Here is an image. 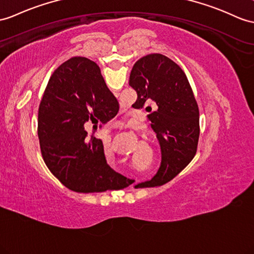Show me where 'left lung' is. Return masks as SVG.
I'll return each mask as SVG.
<instances>
[{"label":"left lung","mask_w":254,"mask_h":254,"mask_svg":"<svg viewBox=\"0 0 254 254\" xmlns=\"http://www.w3.org/2000/svg\"><path fill=\"white\" fill-rule=\"evenodd\" d=\"M129 85L137 91L134 104L138 109L146 102L156 103V111L147 119L162 151L157 174L134 188L160 187L180 174L195 156L199 138L198 106L183 70L162 54L139 59L132 66Z\"/></svg>","instance_id":"8db88e82"}]
</instances>
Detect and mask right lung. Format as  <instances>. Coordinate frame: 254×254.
<instances>
[{
	"label": "right lung",
	"instance_id": "add662e5",
	"mask_svg": "<svg viewBox=\"0 0 254 254\" xmlns=\"http://www.w3.org/2000/svg\"><path fill=\"white\" fill-rule=\"evenodd\" d=\"M119 109L94 61L73 57L53 73L40 103L38 134L47 168L65 188L101 193L130 184L107 164L102 141L88 138L84 128L90 121L109 122Z\"/></svg>",
	"mask_w": 254,
	"mask_h": 254
}]
</instances>
